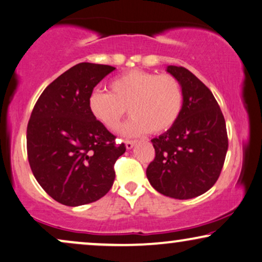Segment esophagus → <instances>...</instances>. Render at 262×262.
I'll return each mask as SVG.
<instances>
[{
    "instance_id": "obj_1",
    "label": "esophagus",
    "mask_w": 262,
    "mask_h": 262,
    "mask_svg": "<svg viewBox=\"0 0 262 262\" xmlns=\"http://www.w3.org/2000/svg\"><path fill=\"white\" fill-rule=\"evenodd\" d=\"M136 139H126V141H125V144H126V148L127 149H132L134 148V145L136 144Z\"/></svg>"
}]
</instances>
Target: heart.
<instances>
[{"label": "heart", "mask_w": 262, "mask_h": 262, "mask_svg": "<svg viewBox=\"0 0 262 262\" xmlns=\"http://www.w3.org/2000/svg\"><path fill=\"white\" fill-rule=\"evenodd\" d=\"M183 103L184 95L177 78L143 70L120 74L110 83V94L96 90L89 97L91 114L112 131L120 126L128 108L132 117L124 126L126 135L168 131L181 117Z\"/></svg>", "instance_id": "heart-1"}]
</instances>
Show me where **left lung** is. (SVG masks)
Wrapping results in <instances>:
<instances>
[{
  "instance_id": "obj_1",
  "label": "left lung",
  "mask_w": 262,
  "mask_h": 262,
  "mask_svg": "<svg viewBox=\"0 0 262 262\" xmlns=\"http://www.w3.org/2000/svg\"><path fill=\"white\" fill-rule=\"evenodd\" d=\"M167 72L181 83L184 103L177 123L151 139L155 158L147 177L162 195L188 200L208 191L218 181L229 139L212 91L184 67L168 66Z\"/></svg>"
}]
</instances>
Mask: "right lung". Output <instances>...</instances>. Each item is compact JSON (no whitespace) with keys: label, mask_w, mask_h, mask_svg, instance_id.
Listing matches in <instances>:
<instances>
[{"label":"right lung","mask_w":262,"mask_h":262,"mask_svg":"<svg viewBox=\"0 0 262 262\" xmlns=\"http://www.w3.org/2000/svg\"><path fill=\"white\" fill-rule=\"evenodd\" d=\"M115 69L81 62L44 89L27 124V159L50 198L64 206L97 201L110 191L114 164L126 150L91 114L94 88Z\"/></svg>","instance_id":"right-lung-1"}]
</instances>
